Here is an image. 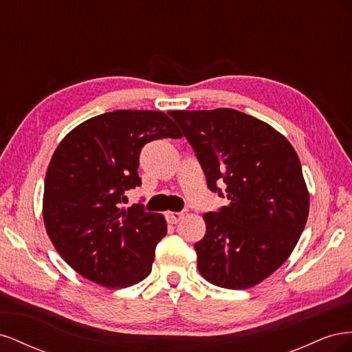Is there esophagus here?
<instances>
[{"label":"esophagus","mask_w":352,"mask_h":352,"mask_svg":"<svg viewBox=\"0 0 352 352\" xmlns=\"http://www.w3.org/2000/svg\"><path fill=\"white\" fill-rule=\"evenodd\" d=\"M184 217V212H175V211H167L166 219L168 223H172V225H176V223Z\"/></svg>","instance_id":"34e87169"}]
</instances>
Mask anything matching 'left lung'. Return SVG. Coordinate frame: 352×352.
Wrapping results in <instances>:
<instances>
[{
  "label": "left lung",
  "mask_w": 352,
  "mask_h": 352,
  "mask_svg": "<svg viewBox=\"0 0 352 352\" xmlns=\"http://www.w3.org/2000/svg\"><path fill=\"white\" fill-rule=\"evenodd\" d=\"M182 127L211 190L230 201L206 212L195 243L202 278L248 289L287 260L305 228L310 194L294 146L269 123L233 109L168 111ZM221 195V192H220Z\"/></svg>",
  "instance_id": "1"
}]
</instances>
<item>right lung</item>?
Returning a JSON list of instances; mask_svg holds the SVG:
<instances>
[{"mask_svg": "<svg viewBox=\"0 0 352 352\" xmlns=\"http://www.w3.org/2000/svg\"><path fill=\"white\" fill-rule=\"evenodd\" d=\"M162 138H182L166 113L116 110L74 127L52 154L42 217L57 252L85 279L117 289L151 273L166 219L122 201L141 185V148Z\"/></svg>", "mask_w": 352, "mask_h": 352, "instance_id": "obj_1", "label": "right lung"}]
</instances>
